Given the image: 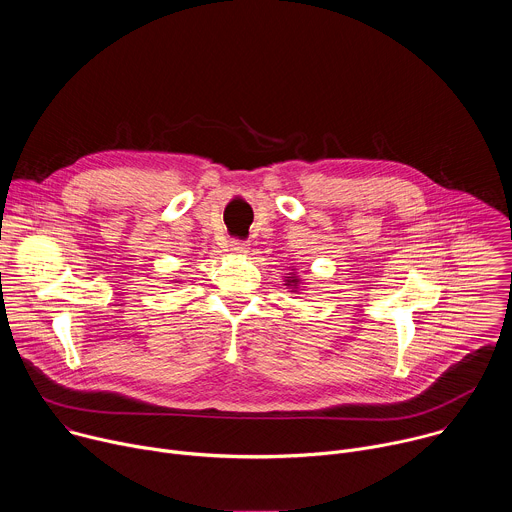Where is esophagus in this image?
<instances>
[{
  "instance_id": "obj_1",
  "label": "esophagus",
  "mask_w": 512,
  "mask_h": 512,
  "mask_svg": "<svg viewBox=\"0 0 512 512\" xmlns=\"http://www.w3.org/2000/svg\"><path fill=\"white\" fill-rule=\"evenodd\" d=\"M231 251L237 253V255H245L249 251V245L245 241H233L231 243Z\"/></svg>"
}]
</instances>
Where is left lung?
Listing matches in <instances>:
<instances>
[{
	"mask_svg": "<svg viewBox=\"0 0 512 512\" xmlns=\"http://www.w3.org/2000/svg\"><path fill=\"white\" fill-rule=\"evenodd\" d=\"M283 285H287L291 291H298V287L302 285V279L296 275V273H289L287 275V279H285V283Z\"/></svg>",
	"mask_w": 512,
	"mask_h": 512,
	"instance_id": "left-lung-1",
	"label": "left lung"
}]
</instances>
